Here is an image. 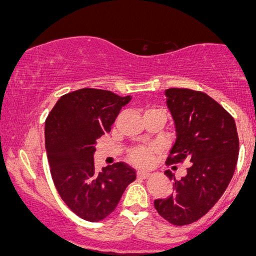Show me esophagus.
I'll use <instances>...</instances> for the list:
<instances>
[{
  "mask_svg": "<svg viewBox=\"0 0 256 256\" xmlns=\"http://www.w3.org/2000/svg\"><path fill=\"white\" fill-rule=\"evenodd\" d=\"M151 176V174L149 172H144V171H140L138 173H137V176L138 178H142V179H148Z\"/></svg>",
  "mask_w": 256,
  "mask_h": 256,
  "instance_id": "obj_1",
  "label": "esophagus"
}]
</instances>
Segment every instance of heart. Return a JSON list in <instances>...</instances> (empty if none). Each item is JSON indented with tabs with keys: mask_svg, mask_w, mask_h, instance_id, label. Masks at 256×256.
<instances>
[{
	"mask_svg": "<svg viewBox=\"0 0 256 256\" xmlns=\"http://www.w3.org/2000/svg\"><path fill=\"white\" fill-rule=\"evenodd\" d=\"M154 149L152 148H138L130 154V162L140 168H146L150 165L152 160Z\"/></svg>",
	"mask_w": 256,
	"mask_h": 256,
	"instance_id": "heart-1",
	"label": "heart"
}]
</instances>
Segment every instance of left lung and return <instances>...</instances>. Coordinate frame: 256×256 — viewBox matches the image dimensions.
<instances>
[{
  "mask_svg": "<svg viewBox=\"0 0 256 256\" xmlns=\"http://www.w3.org/2000/svg\"><path fill=\"white\" fill-rule=\"evenodd\" d=\"M166 105L176 124V140L166 164L190 159L186 176L173 181V194L154 200L162 218L176 226L194 223L216 204L224 194L239 152L234 119L216 100L201 91L168 88Z\"/></svg>",
  "mask_w": 256,
  "mask_h": 256,
  "instance_id": "1",
  "label": "left lung"
}]
</instances>
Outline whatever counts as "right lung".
<instances>
[{"mask_svg": "<svg viewBox=\"0 0 256 256\" xmlns=\"http://www.w3.org/2000/svg\"><path fill=\"white\" fill-rule=\"evenodd\" d=\"M130 100V96L80 88L62 96L46 119L45 146L55 187L69 209L88 222L102 220L113 212L136 179L135 170L124 162L97 172L94 160L97 140L110 132Z\"/></svg>", "mask_w": 256, "mask_h": 256, "instance_id": "obj_1", "label": "right lung"}]
</instances>
